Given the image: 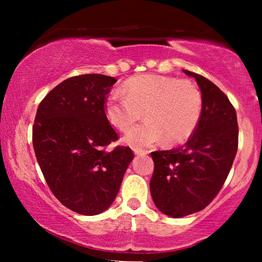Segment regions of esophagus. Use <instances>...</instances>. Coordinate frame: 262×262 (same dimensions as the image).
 <instances>
[{
  "mask_svg": "<svg viewBox=\"0 0 262 262\" xmlns=\"http://www.w3.org/2000/svg\"><path fill=\"white\" fill-rule=\"evenodd\" d=\"M134 154L136 156H145V155L148 154V151H145V150H140V149H134Z\"/></svg>",
  "mask_w": 262,
  "mask_h": 262,
  "instance_id": "obj_1",
  "label": "esophagus"
}]
</instances>
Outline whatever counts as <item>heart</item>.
<instances>
[{
  "label": "heart",
  "mask_w": 262,
  "mask_h": 262,
  "mask_svg": "<svg viewBox=\"0 0 262 262\" xmlns=\"http://www.w3.org/2000/svg\"><path fill=\"white\" fill-rule=\"evenodd\" d=\"M123 95L112 92L105 100V115L122 133L130 129L144 114L147 121L128 133L125 141L136 149L165 140L183 143L200 121L202 95L189 79L162 75H140L123 84Z\"/></svg>",
  "instance_id": "1"
}]
</instances>
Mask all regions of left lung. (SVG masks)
<instances>
[{
  "mask_svg": "<svg viewBox=\"0 0 262 262\" xmlns=\"http://www.w3.org/2000/svg\"><path fill=\"white\" fill-rule=\"evenodd\" d=\"M202 95L200 121L181 147L151 152L150 193L155 205L174 219L198 212L223 187L238 149L236 110L209 79L188 70Z\"/></svg>",
  "mask_w": 262,
  "mask_h": 262,
  "instance_id": "obj_1",
  "label": "left lung"
}]
</instances>
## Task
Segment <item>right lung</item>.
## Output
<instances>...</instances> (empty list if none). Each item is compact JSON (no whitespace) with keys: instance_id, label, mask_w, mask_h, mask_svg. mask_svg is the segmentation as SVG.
<instances>
[{"instance_id":"1","label":"right lung","mask_w":262,"mask_h":262,"mask_svg":"<svg viewBox=\"0 0 262 262\" xmlns=\"http://www.w3.org/2000/svg\"><path fill=\"white\" fill-rule=\"evenodd\" d=\"M114 77L85 74L56 85L39 104L32 128L35 157L62 205L92 216L112 205L134 158L129 147L107 150L119 136L105 115Z\"/></svg>"}]
</instances>
